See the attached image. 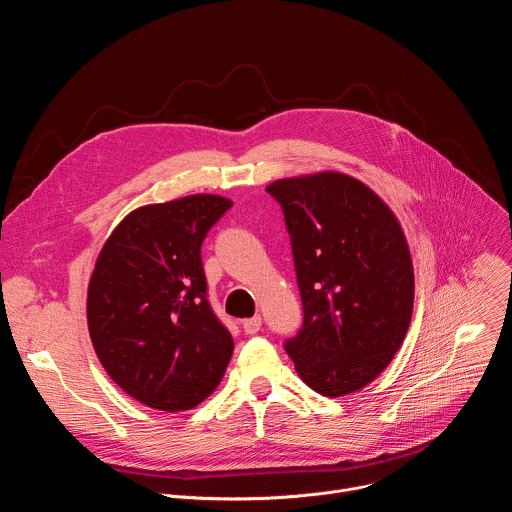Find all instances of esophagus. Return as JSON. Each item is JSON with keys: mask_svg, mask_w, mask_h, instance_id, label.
I'll list each match as a JSON object with an SVG mask.
<instances>
[{"mask_svg": "<svg viewBox=\"0 0 512 512\" xmlns=\"http://www.w3.org/2000/svg\"><path fill=\"white\" fill-rule=\"evenodd\" d=\"M260 327H262V317L260 315L242 321V329H244L246 335H256L260 331Z\"/></svg>", "mask_w": 512, "mask_h": 512, "instance_id": "esophagus-1", "label": "esophagus"}]
</instances>
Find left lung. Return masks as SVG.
<instances>
[{
  "instance_id": "1",
  "label": "left lung",
  "mask_w": 512,
  "mask_h": 512,
  "mask_svg": "<svg viewBox=\"0 0 512 512\" xmlns=\"http://www.w3.org/2000/svg\"><path fill=\"white\" fill-rule=\"evenodd\" d=\"M302 329L284 343L298 377L327 397L371 383L401 347L414 309V266L393 212L335 171L278 179Z\"/></svg>"
}]
</instances>
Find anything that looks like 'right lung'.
<instances>
[{
	"label": "right lung",
	"mask_w": 512,
	"mask_h": 512,
	"mask_svg": "<svg viewBox=\"0 0 512 512\" xmlns=\"http://www.w3.org/2000/svg\"><path fill=\"white\" fill-rule=\"evenodd\" d=\"M232 208L197 193L131 212L102 246L86 298L92 347L111 379L161 412L191 410L234 351L208 300L201 244Z\"/></svg>",
	"instance_id": "add662e5"
}]
</instances>
